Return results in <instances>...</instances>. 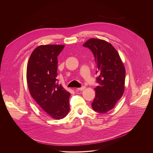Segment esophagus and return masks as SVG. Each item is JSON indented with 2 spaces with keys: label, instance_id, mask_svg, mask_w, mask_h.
<instances>
[{
  "label": "esophagus",
  "instance_id": "34e87169",
  "mask_svg": "<svg viewBox=\"0 0 153 153\" xmlns=\"http://www.w3.org/2000/svg\"><path fill=\"white\" fill-rule=\"evenodd\" d=\"M85 88H86L85 87H82L77 88V89H78V91H83V90H84V89H85Z\"/></svg>",
  "mask_w": 153,
  "mask_h": 153
}]
</instances>
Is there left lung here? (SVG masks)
<instances>
[{"mask_svg": "<svg viewBox=\"0 0 153 153\" xmlns=\"http://www.w3.org/2000/svg\"><path fill=\"white\" fill-rule=\"evenodd\" d=\"M93 53L99 76L92 108L100 113L112 109L124 91L126 69L114 47L108 42L92 38L83 45Z\"/></svg>", "mask_w": 153, "mask_h": 153, "instance_id": "obj_1", "label": "left lung"}]
</instances>
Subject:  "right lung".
Instances as JSON below:
<instances>
[{
	"mask_svg": "<svg viewBox=\"0 0 153 153\" xmlns=\"http://www.w3.org/2000/svg\"><path fill=\"white\" fill-rule=\"evenodd\" d=\"M65 45L38 46L31 53L26 70L30 94L51 117L60 120L69 111L71 94L58 84V56Z\"/></svg>",
	"mask_w": 153,
	"mask_h": 153,
	"instance_id": "right-lung-1",
	"label": "right lung"
}]
</instances>
